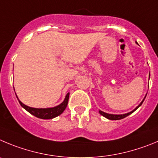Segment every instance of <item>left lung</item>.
Returning a JSON list of instances; mask_svg holds the SVG:
<instances>
[{
	"label": "left lung",
	"instance_id": "left-lung-1",
	"mask_svg": "<svg viewBox=\"0 0 158 158\" xmlns=\"http://www.w3.org/2000/svg\"><path fill=\"white\" fill-rule=\"evenodd\" d=\"M145 99V98H144ZM144 99H143V101H144ZM143 102H141V103L139 104V106H137V107L135 108V109H134L133 111H131V112H130V113H126V114H123V115H113V114H109V113H104V112H102V111H99V113H100V114L102 115V116H105L106 118H107V119H109V120H121V119H123V118H125L126 116H129L130 114H131L133 112H135V111L136 110V109H138V108L139 107V106H141L142 104H143Z\"/></svg>",
	"mask_w": 158,
	"mask_h": 158
}]
</instances>
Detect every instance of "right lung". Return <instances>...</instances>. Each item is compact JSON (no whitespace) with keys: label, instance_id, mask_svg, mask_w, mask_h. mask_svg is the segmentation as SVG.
<instances>
[{"label":"right lung","instance_id":"obj_1","mask_svg":"<svg viewBox=\"0 0 158 158\" xmlns=\"http://www.w3.org/2000/svg\"><path fill=\"white\" fill-rule=\"evenodd\" d=\"M69 93H68L66 97H65L64 101L60 105H59V106H56L54 108H49V109H35V108H31L29 107V106H25L19 99H18V101H19L21 106L26 109L27 112H29L31 114L34 115V116L38 118H40V119L49 120V119H52V118L56 117V116H58L59 115H60L63 113L67 107V105H68V102H69Z\"/></svg>","mask_w":158,"mask_h":158}]
</instances>
